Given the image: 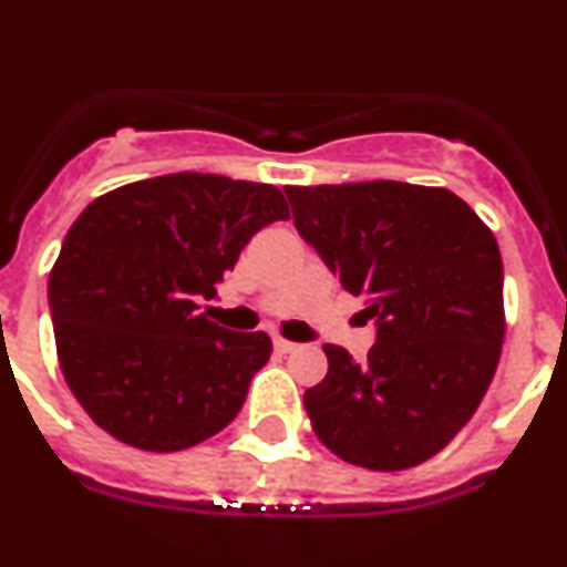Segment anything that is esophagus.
<instances>
[{
    "instance_id": "esophagus-1",
    "label": "esophagus",
    "mask_w": 567,
    "mask_h": 567,
    "mask_svg": "<svg viewBox=\"0 0 567 567\" xmlns=\"http://www.w3.org/2000/svg\"><path fill=\"white\" fill-rule=\"evenodd\" d=\"M299 347V343H293V341H288V338H282V336H277L274 338V349H277V352H293V349Z\"/></svg>"
}]
</instances>
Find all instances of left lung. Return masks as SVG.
I'll return each mask as SVG.
<instances>
[{"label": "left lung", "instance_id": "8db88e82", "mask_svg": "<svg viewBox=\"0 0 567 567\" xmlns=\"http://www.w3.org/2000/svg\"><path fill=\"white\" fill-rule=\"evenodd\" d=\"M285 193L299 235L378 321L367 361L324 343V380L305 391L316 436L358 467L427 462L467 425L498 369V240L444 187L361 182Z\"/></svg>", "mask_w": 567, "mask_h": 567}]
</instances>
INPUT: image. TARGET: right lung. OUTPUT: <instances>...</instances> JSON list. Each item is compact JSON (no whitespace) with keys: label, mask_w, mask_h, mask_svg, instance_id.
<instances>
[{"label":"right lung","mask_w":567,"mask_h":567,"mask_svg":"<svg viewBox=\"0 0 567 567\" xmlns=\"http://www.w3.org/2000/svg\"><path fill=\"white\" fill-rule=\"evenodd\" d=\"M274 184L167 173L94 198L50 271L58 363L89 416L151 453L224 431L271 358L268 332L200 313L246 243L288 220Z\"/></svg>","instance_id":"right-lung-1"}]
</instances>
